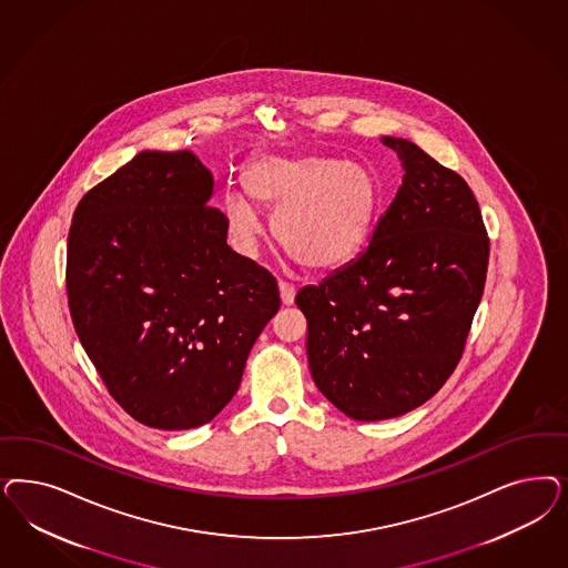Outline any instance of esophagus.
I'll return each mask as SVG.
<instances>
[{"label": "esophagus", "instance_id": "1", "mask_svg": "<svg viewBox=\"0 0 568 568\" xmlns=\"http://www.w3.org/2000/svg\"><path fill=\"white\" fill-rule=\"evenodd\" d=\"M280 294H282V303H284V305H293L294 296H296V288H294L291 282L280 280Z\"/></svg>", "mask_w": 568, "mask_h": 568}]
</instances>
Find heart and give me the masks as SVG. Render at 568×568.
I'll use <instances>...</instances> for the list:
<instances>
[{
  "label": "heart",
  "mask_w": 568,
  "mask_h": 568,
  "mask_svg": "<svg viewBox=\"0 0 568 568\" xmlns=\"http://www.w3.org/2000/svg\"><path fill=\"white\" fill-rule=\"evenodd\" d=\"M246 192L225 196V213L242 246L261 234L256 204L274 209L280 244L296 263L329 270L366 244L381 209V185L357 163L324 154H267L244 173Z\"/></svg>",
  "instance_id": "1"
}]
</instances>
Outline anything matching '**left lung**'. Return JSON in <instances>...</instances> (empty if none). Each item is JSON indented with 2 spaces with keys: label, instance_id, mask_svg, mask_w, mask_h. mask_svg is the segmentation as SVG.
Wrapping results in <instances>:
<instances>
[{
  "label": "left lung",
  "instance_id": "obj_1",
  "mask_svg": "<svg viewBox=\"0 0 568 568\" xmlns=\"http://www.w3.org/2000/svg\"><path fill=\"white\" fill-rule=\"evenodd\" d=\"M383 142L405 173L366 251L296 294L313 383L362 422L407 414L447 383L489 265V236L468 183L409 140Z\"/></svg>",
  "mask_w": 568,
  "mask_h": 568
}]
</instances>
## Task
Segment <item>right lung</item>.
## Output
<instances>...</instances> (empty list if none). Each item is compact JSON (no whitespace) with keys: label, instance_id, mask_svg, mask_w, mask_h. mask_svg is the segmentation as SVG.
Instances as JSON below:
<instances>
[{"label":"right lung","instance_id":"1","mask_svg":"<svg viewBox=\"0 0 568 568\" xmlns=\"http://www.w3.org/2000/svg\"><path fill=\"white\" fill-rule=\"evenodd\" d=\"M190 150L140 152L79 201L67 244L74 332L133 420L185 430L236 395L280 310L274 275L227 246Z\"/></svg>","mask_w":568,"mask_h":568}]
</instances>
